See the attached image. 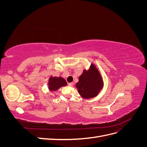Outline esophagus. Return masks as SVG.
Masks as SVG:
<instances>
[{
    "instance_id": "esophagus-1",
    "label": "esophagus",
    "mask_w": 147,
    "mask_h": 147,
    "mask_svg": "<svg viewBox=\"0 0 147 147\" xmlns=\"http://www.w3.org/2000/svg\"><path fill=\"white\" fill-rule=\"evenodd\" d=\"M74 85V83H68V86H72Z\"/></svg>"
}]
</instances>
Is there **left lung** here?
<instances>
[{"mask_svg": "<svg viewBox=\"0 0 147 147\" xmlns=\"http://www.w3.org/2000/svg\"><path fill=\"white\" fill-rule=\"evenodd\" d=\"M104 82L96 67L91 64L88 70H84L76 84L78 93L84 99H90L98 95Z\"/></svg>", "mask_w": 147, "mask_h": 147, "instance_id": "left-lung-1", "label": "left lung"}]
</instances>
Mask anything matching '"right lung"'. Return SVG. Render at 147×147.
Returning a JSON list of instances; mask_svg holds the SVG:
<instances>
[{
    "instance_id": "1",
    "label": "right lung",
    "mask_w": 147,
    "mask_h": 147,
    "mask_svg": "<svg viewBox=\"0 0 147 147\" xmlns=\"http://www.w3.org/2000/svg\"><path fill=\"white\" fill-rule=\"evenodd\" d=\"M67 85L65 80L61 77H50L48 82V88L51 91H55L61 87Z\"/></svg>"
}]
</instances>
